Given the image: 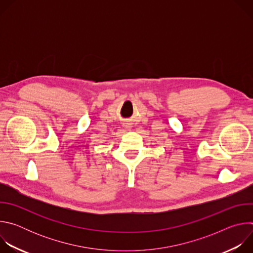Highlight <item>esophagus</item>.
I'll return each instance as SVG.
<instances>
[{"instance_id": "obj_1", "label": "esophagus", "mask_w": 253, "mask_h": 253, "mask_svg": "<svg viewBox=\"0 0 253 253\" xmlns=\"http://www.w3.org/2000/svg\"><path fill=\"white\" fill-rule=\"evenodd\" d=\"M126 127H128V128H130V126H129V125H127V126H126Z\"/></svg>"}]
</instances>
